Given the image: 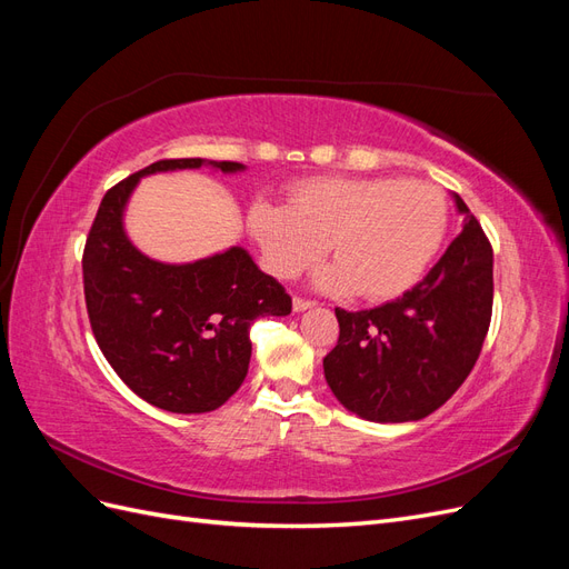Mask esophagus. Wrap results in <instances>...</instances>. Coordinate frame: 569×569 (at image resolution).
<instances>
[{"mask_svg": "<svg viewBox=\"0 0 569 569\" xmlns=\"http://www.w3.org/2000/svg\"><path fill=\"white\" fill-rule=\"evenodd\" d=\"M291 306H295V311L301 313V311H308V308H313L316 301L311 299H303V297H295V301H291Z\"/></svg>", "mask_w": 569, "mask_h": 569, "instance_id": "1", "label": "esophagus"}]
</instances>
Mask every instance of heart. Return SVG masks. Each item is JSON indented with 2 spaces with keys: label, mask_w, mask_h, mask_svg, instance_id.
<instances>
[{
  "label": "heart",
  "mask_w": 569,
  "mask_h": 569,
  "mask_svg": "<svg viewBox=\"0 0 569 569\" xmlns=\"http://www.w3.org/2000/svg\"><path fill=\"white\" fill-rule=\"evenodd\" d=\"M446 220L443 194L422 180L311 178L289 187L287 206L256 201L249 230L274 278H299L327 249L335 266L318 274V284L377 303L420 280Z\"/></svg>",
  "instance_id": "1"
}]
</instances>
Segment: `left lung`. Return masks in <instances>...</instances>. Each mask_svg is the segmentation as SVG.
I'll use <instances>...</instances> for the list:
<instances>
[{
  "instance_id": "left-lung-1",
  "label": "left lung",
  "mask_w": 569,
  "mask_h": 569,
  "mask_svg": "<svg viewBox=\"0 0 569 569\" xmlns=\"http://www.w3.org/2000/svg\"><path fill=\"white\" fill-rule=\"evenodd\" d=\"M462 230L403 297L370 311L335 308L337 347L325 380L343 408L370 422H410L451 399L475 368L493 306V251L456 194Z\"/></svg>"
}]
</instances>
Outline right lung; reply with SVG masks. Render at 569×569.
I'll list each match as a JSON object with an SVG mask.
<instances>
[{
	"label": "right lung",
	"mask_w": 569,
	"mask_h": 569,
	"mask_svg": "<svg viewBox=\"0 0 569 569\" xmlns=\"http://www.w3.org/2000/svg\"><path fill=\"white\" fill-rule=\"evenodd\" d=\"M237 161L163 159L113 184L82 251L84 303L109 366L140 399L170 412H209L242 387L261 316H289L284 287L258 270L242 247L170 266L137 251L123 230L128 197L142 176Z\"/></svg>",
	"instance_id": "add662e5"
}]
</instances>
